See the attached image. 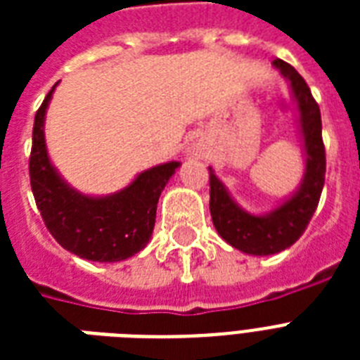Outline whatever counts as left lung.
<instances>
[{"mask_svg": "<svg viewBox=\"0 0 360 360\" xmlns=\"http://www.w3.org/2000/svg\"><path fill=\"white\" fill-rule=\"evenodd\" d=\"M290 86L297 110V127L302 141L304 174L295 191L267 213H250L233 200L228 186L209 168L211 219L219 236L248 256H271L290 248L304 233L325 185V147L321 114L310 87L291 65L273 61Z\"/></svg>", "mask_w": 360, "mask_h": 360, "instance_id": "left-lung-1", "label": "left lung"}]
</instances>
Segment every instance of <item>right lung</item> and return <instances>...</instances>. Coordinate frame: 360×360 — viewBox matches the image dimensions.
Segmentation results:
<instances>
[{
    "mask_svg": "<svg viewBox=\"0 0 360 360\" xmlns=\"http://www.w3.org/2000/svg\"><path fill=\"white\" fill-rule=\"evenodd\" d=\"M56 86L33 124L30 179L37 207L48 231L65 250L89 262H123L143 250L151 239L160 192L181 164L169 160L143 169L114 194L93 196L76 191L48 155L44 121Z\"/></svg>",
    "mask_w": 360,
    "mask_h": 360,
    "instance_id": "right-lung-1",
    "label": "right lung"
}]
</instances>
